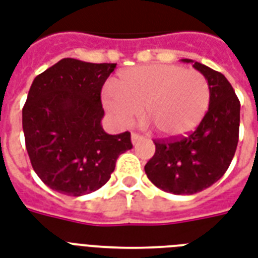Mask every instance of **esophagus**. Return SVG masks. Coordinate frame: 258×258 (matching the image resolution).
<instances>
[{
	"mask_svg": "<svg viewBox=\"0 0 258 258\" xmlns=\"http://www.w3.org/2000/svg\"><path fill=\"white\" fill-rule=\"evenodd\" d=\"M142 139V135H139V134H131V142H133V145H137L138 141H141Z\"/></svg>",
	"mask_w": 258,
	"mask_h": 258,
	"instance_id": "obj_1",
	"label": "esophagus"
}]
</instances>
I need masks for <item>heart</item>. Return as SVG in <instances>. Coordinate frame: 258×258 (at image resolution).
Wrapping results in <instances>:
<instances>
[{"label": "heart", "instance_id": "heart-1", "mask_svg": "<svg viewBox=\"0 0 258 258\" xmlns=\"http://www.w3.org/2000/svg\"><path fill=\"white\" fill-rule=\"evenodd\" d=\"M211 101L207 78L178 64H146L121 72L103 90L104 108L120 127L143 113L165 138L185 137L202 123Z\"/></svg>", "mask_w": 258, "mask_h": 258}]
</instances>
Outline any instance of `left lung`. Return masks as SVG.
<instances>
[{
  "instance_id": "8db88e82",
  "label": "left lung",
  "mask_w": 258,
  "mask_h": 258,
  "mask_svg": "<svg viewBox=\"0 0 258 258\" xmlns=\"http://www.w3.org/2000/svg\"><path fill=\"white\" fill-rule=\"evenodd\" d=\"M207 78L208 111L194 133L172 141H155V154L145 166L157 188L174 195H194L215 184L229 169L238 145L241 104L222 73L192 59H181Z\"/></svg>"
}]
</instances>
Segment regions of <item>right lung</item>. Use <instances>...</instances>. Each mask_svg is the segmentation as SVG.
<instances>
[{
	"label": "right lung",
	"mask_w": 258,
	"mask_h": 258,
	"mask_svg": "<svg viewBox=\"0 0 258 258\" xmlns=\"http://www.w3.org/2000/svg\"><path fill=\"white\" fill-rule=\"evenodd\" d=\"M116 63L63 58L35 77L23 108L25 147L33 170L68 196L97 190L133 149L128 131L111 135L101 120V88Z\"/></svg>",
	"instance_id": "1"
}]
</instances>
